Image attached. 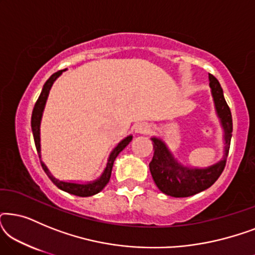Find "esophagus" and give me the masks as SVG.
Segmentation results:
<instances>
[{"mask_svg": "<svg viewBox=\"0 0 255 255\" xmlns=\"http://www.w3.org/2000/svg\"><path fill=\"white\" fill-rule=\"evenodd\" d=\"M149 130H151L149 125L147 123H144V122H141V123H137L134 125V132H135V133L145 134V133H148Z\"/></svg>", "mask_w": 255, "mask_h": 255, "instance_id": "esophagus-1", "label": "esophagus"}]
</instances>
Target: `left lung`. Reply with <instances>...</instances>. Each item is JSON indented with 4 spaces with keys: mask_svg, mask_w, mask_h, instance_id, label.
<instances>
[{
    "mask_svg": "<svg viewBox=\"0 0 255 255\" xmlns=\"http://www.w3.org/2000/svg\"><path fill=\"white\" fill-rule=\"evenodd\" d=\"M209 81L216 113L224 131V155L221 161L207 168H190L174 158L162 139L152 137L154 154L149 162V170L159 190L168 196L188 197L201 193L211 187L224 170L232 137V115L218 80L209 74Z\"/></svg>",
    "mask_w": 255,
    "mask_h": 255,
    "instance_id": "1",
    "label": "left lung"
}]
</instances>
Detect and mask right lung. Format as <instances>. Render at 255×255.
Segmentation results:
<instances>
[{
	"mask_svg": "<svg viewBox=\"0 0 255 255\" xmlns=\"http://www.w3.org/2000/svg\"><path fill=\"white\" fill-rule=\"evenodd\" d=\"M65 71L66 69H61V71H58L57 73H54V74H52L50 76V79L45 82L43 90H41L40 95H39V97H38L36 104H34L32 116H31V128H32L34 144H36V148H37V152H38V155H39V158H41V155H40V121H41V117H43V111H44L45 104H46V100L48 97V94H50L52 85H53L55 80H57L59 76L62 74V72H65ZM131 140H132V135H128V137L124 138L121 142H118V145L110 153L109 159H108L107 166L103 170L102 175H101L97 180L90 181V182H87V183L66 182V181H60V180L55 179V177L51 174L50 170H48L47 166L45 165L41 160H40V163H41V167H43L44 172L46 173V175L50 177V180L59 188V189L64 190L68 194L75 195V196H80V197L93 196V195L100 193V191L107 186V183L109 182L115 159L117 158V155L120 154V153L123 151V149L127 147L128 144H130Z\"/></svg>",
	"mask_w": 255,
	"mask_h": 255,
	"instance_id": "add662e5",
	"label": "right lung"
}]
</instances>
